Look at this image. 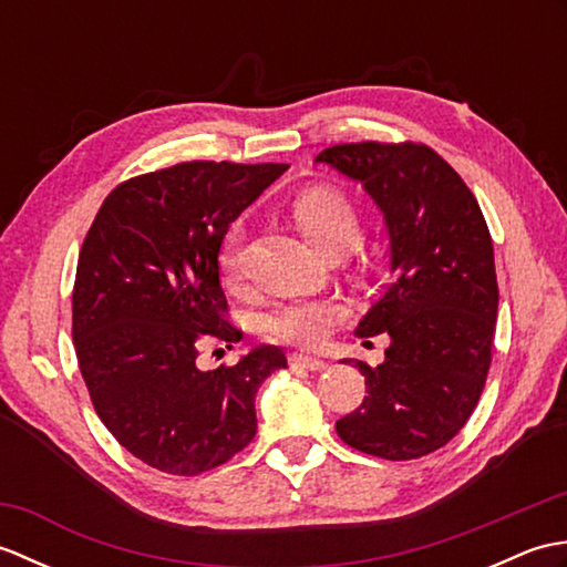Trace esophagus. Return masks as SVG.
I'll list each match as a JSON object with an SVG mask.
<instances>
[{
	"instance_id": "1",
	"label": "esophagus",
	"mask_w": 567,
	"mask_h": 567,
	"mask_svg": "<svg viewBox=\"0 0 567 567\" xmlns=\"http://www.w3.org/2000/svg\"><path fill=\"white\" fill-rule=\"evenodd\" d=\"M290 368H302V370H327V360H321L317 355H307V353H292L290 355Z\"/></svg>"
}]
</instances>
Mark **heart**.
I'll use <instances>...</instances> for the list:
<instances>
[{
    "mask_svg": "<svg viewBox=\"0 0 567 567\" xmlns=\"http://www.w3.org/2000/svg\"><path fill=\"white\" fill-rule=\"evenodd\" d=\"M292 214L299 231L319 252L353 250L363 238V221L353 202L336 189H307L292 202ZM244 226H236L221 252V268L228 285L238 282ZM346 317V309L333 299H297L272 309L265 317V329L280 341L315 346L327 339L336 321Z\"/></svg>",
    "mask_w": 567,
    "mask_h": 567,
    "instance_id": "1",
    "label": "heart"
}]
</instances>
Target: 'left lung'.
<instances>
[{
	"label": "left lung",
	"mask_w": 567,
	"mask_h": 567,
	"mask_svg": "<svg viewBox=\"0 0 567 567\" xmlns=\"http://www.w3.org/2000/svg\"><path fill=\"white\" fill-rule=\"evenodd\" d=\"M317 163L375 202L394 275L355 329L388 333L390 346L378 368L355 360L368 396L336 431L388 461L429 455L465 426L492 363L499 290L485 216L461 175L419 143H343Z\"/></svg>",
	"instance_id": "8db88e82"
}]
</instances>
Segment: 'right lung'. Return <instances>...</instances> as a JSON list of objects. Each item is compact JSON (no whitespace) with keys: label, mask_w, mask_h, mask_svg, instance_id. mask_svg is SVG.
I'll return each instance as SVG.
<instances>
[{"label":"right lung","mask_w":567,"mask_h":567,"mask_svg":"<svg viewBox=\"0 0 567 567\" xmlns=\"http://www.w3.org/2000/svg\"><path fill=\"white\" fill-rule=\"evenodd\" d=\"M287 165L192 161L118 185L84 238L72 341L94 412L146 465L199 475L256 436V394L287 368L256 346L236 365L202 370L199 346L240 333L224 319L221 240Z\"/></svg>","instance_id":"1"}]
</instances>
